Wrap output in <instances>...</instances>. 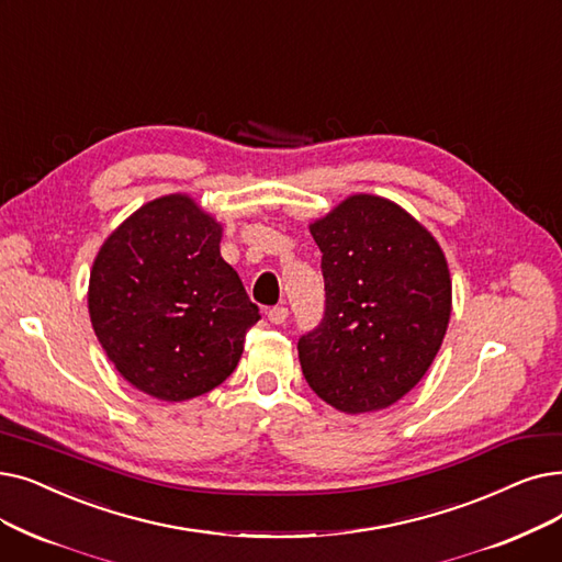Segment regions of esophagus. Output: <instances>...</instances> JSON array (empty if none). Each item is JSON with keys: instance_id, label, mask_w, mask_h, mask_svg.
I'll list each match as a JSON object with an SVG mask.
<instances>
[{"instance_id": "1", "label": "esophagus", "mask_w": 562, "mask_h": 562, "mask_svg": "<svg viewBox=\"0 0 562 562\" xmlns=\"http://www.w3.org/2000/svg\"><path fill=\"white\" fill-rule=\"evenodd\" d=\"M286 319H289V310L284 305H278V307L268 310V322H271V324L282 326Z\"/></svg>"}]
</instances>
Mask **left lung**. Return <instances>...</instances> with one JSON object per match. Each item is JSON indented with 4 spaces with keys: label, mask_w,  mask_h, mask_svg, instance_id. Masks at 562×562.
<instances>
[{
    "label": "left lung",
    "mask_w": 562,
    "mask_h": 562,
    "mask_svg": "<svg viewBox=\"0 0 562 562\" xmlns=\"http://www.w3.org/2000/svg\"><path fill=\"white\" fill-rule=\"evenodd\" d=\"M310 232L326 310L299 339L303 376L337 411L387 408L441 349L452 310L446 255L416 217L376 194H351Z\"/></svg>",
    "instance_id": "obj_1"
}]
</instances>
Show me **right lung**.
Here are the masks:
<instances>
[{
    "instance_id": "1",
    "label": "right lung",
    "mask_w": 562,
    "mask_h": 562,
    "mask_svg": "<svg viewBox=\"0 0 562 562\" xmlns=\"http://www.w3.org/2000/svg\"><path fill=\"white\" fill-rule=\"evenodd\" d=\"M221 238L192 198L165 194L121 223L93 259V333L116 372L156 400L186 402L221 385L259 322Z\"/></svg>"
}]
</instances>
